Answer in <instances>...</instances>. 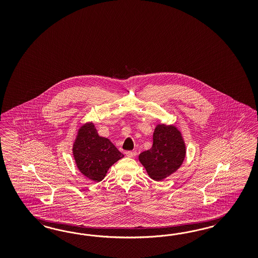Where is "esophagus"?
<instances>
[{"label":"esophagus","mask_w":258,"mask_h":258,"mask_svg":"<svg viewBox=\"0 0 258 258\" xmlns=\"http://www.w3.org/2000/svg\"><path fill=\"white\" fill-rule=\"evenodd\" d=\"M125 155L127 157H130V158H133V157H135L137 155V152H136L135 150H133V151H126V152H125Z\"/></svg>","instance_id":"esophagus-1"}]
</instances>
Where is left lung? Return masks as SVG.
I'll list each match as a JSON object with an SVG mask.
<instances>
[{"label":"left lung","instance_id":"1","mask_svg":"<svg viewBox=\"0 0 258 258\" xmlns=\"http://www.w3.org/2000/svg\"><path fill=\"white\" fill-rule=\"evenodd\" d=\"M185 157V146L180 132L173 125H157L152 148L142 152L139 161L149 177L162 180L176 171Z\"/></svg>","mask_w":258,"mask_h":258}]
</instances>
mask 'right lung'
I'll return each instance as SVG.
<instances>
[{
    "label": "right lung",
    "instance_id": "obj_1",
    "mask_svg": "<svg viewBox=\"0 0 258 258\" xmlns=\"http://www.w3.org/2000/svg\"><path fill=\"white\" fill-rule=\"evenodd\" d=\"M73 152L78 169L94 181L103 180L109 167L124 157L109 139L98 135L92 123L80 127Z\"/></svg>",
    "mask_w": 258,
    "mask_h": 258
}]
</instances>
